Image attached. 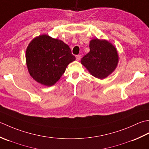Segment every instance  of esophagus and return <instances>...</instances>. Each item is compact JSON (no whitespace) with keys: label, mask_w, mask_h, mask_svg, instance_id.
<instances>
[{"label":"esophagus","mask_w":149,"mask_h":149,"mask_svg":"<svg viewBox=\"0 0 149 149\" xmlns=\"http://www.w3.org/2000/svg\"><path fill=\"white\" fill-rule=\"evenodd\" d=\"M76 58H77L78 61H79V60L81 59V55H80V54H78V55H77V56H76Z\"/></svg>","instance_id":"1"}]
</instances>
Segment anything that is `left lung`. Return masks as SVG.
<instances>
[{"label": "left lung", "mask_w": 149, "mask_h": 149, "mask_svg": "<svg viewBox=\"0 0 149 149\" xmlns=\"http://www.w3.org/2000/svg\"><path fill=\"white\" fill-rule=\"evenodd\" d=\"M90 51L81 60V63L93 77L104 79L116 68L119 57L116 48L106 40L93 39Z\"/></svg>", "instance_id": "1"}]
</instances>
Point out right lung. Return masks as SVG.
I'll use <instances>...</instances> for the list:
<instances>
[{"instance_id":"1","label":"right lung","mask_w":149,"mask_h":149,"mask_svg":"<svg viewBox=\"0 0 149 149\" xmlns=\"http://www.w3.org/2000/svg\"><path fill=\"white\" fill-rule=\"evenodd\" d=\"M75 59L68 45L47 35L33 39L26 51L30 75L38 83L48 87L58 81L67 66Z\"/></svg>"}]
</instances>
